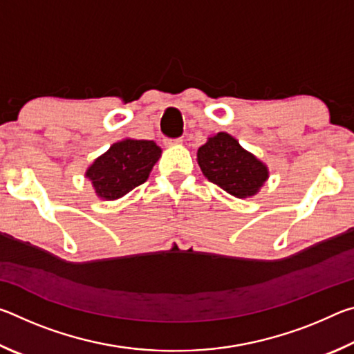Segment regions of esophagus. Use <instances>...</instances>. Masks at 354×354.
<instances>
[{
    "instance_id": "1",
    "label": "esophagus",
    "mask_w": 354,
    "mask_h": 354,
    "mask_svg": "<svg viewBox=\"0 0 354 354\" xmlns=\"http://www.w3.org/2000/svg\"><path fill=\"white\" fill-rule=\"evenodd\" d=\"M183 139L181 137H176V139H167V143H181Z\"/></svg>"
}]
</instances>
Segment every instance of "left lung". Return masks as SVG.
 <instances>
[{"label":"left lung","instance_id":"left-lung-1","mask_svg":"<svg viewBox=\"0 0 354 354\" xmlns=\"http://www.w3.org/2000/svg\"><path fill=\"white\" fill-rule=\"evenodd\" d=\"M196 158L203 175L237 198L254 195L268 178L267 167L226 133L211 137Z\"/></svg>","mask_w":354,"mask_h":354}]
</instances>
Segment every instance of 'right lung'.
<instances>
[{
    "label": "right lung",
    "mask_w": 354,
    "mask_h": 354,
    "mask_svg": "<svg viewBox=\"0 0 354 354\" xmlns=\"http://www.w3.org/2000/svg\"><path fill=\"white\" fill-rule=\"evenodd\" d=\"M160 148L153 140L127 139L113 143L87 170L95 192L104 200H117L148 179Z\"/></svg>",
    "instance_id": "obj_1"
}]
</instances>
